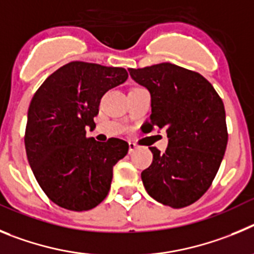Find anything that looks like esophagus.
<instances>
[{
	"instance_id": "34e87169",
	"label": "esophagus",
	"mask_w": 254,
	"mask_h": 254,
	"mask_svg": "<svg viewBox=\"0 0 254 254\" xmlns=\"http://www.w3.org/2000/svg\"><path fill=\"white\" fill-rule=\"evenodd\" d=\"M136 148H138V145H136L135 143H132V141H130V143H129V152L132 153V152H134V150L136 149Z\"/></svg>"
}]
</instances>
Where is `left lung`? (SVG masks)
Wrapping results in <instances>:
<instances>
[{
  "label": "left lung",
  "mask_w": 254,
  "mask_h": 254,
  "mask_svg": "<svg viewBox=\"0 0 254 254\" xmlns=\"http://www.w3.org/2000/svg\"><path fill=\"white\" fill-rule=\"evenodd\" d=\"M131 78L150 92V127L166 129L168 147H149L153 162L141 172L149 196L180 209L204 195L227 149L225 109L200 73L172 63L129 68Z\"/></svg>",
  "instance_id": "left-lung-1"
}]
</instances>
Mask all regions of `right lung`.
<instances>
[{
    "instance_id": "right-lung-1",
    "label": "right lung",
    "mask_w": 254,
    "mask_h": 254,
    "mask_svg": "<svg viewBox=\"0 0 254 254\" xmlns=\"http://www.w3.org/2000/svg\"><path fill=\"white\" fill-rule=\"evenodd\" d=\"M124 68L70 62L50 74L27 111L25 149L36 181L58 206L72 211L96 207L109 193L113 168L129 144L86 136L101 97L124 83Z\"/></svg>"
}]
</instances>
